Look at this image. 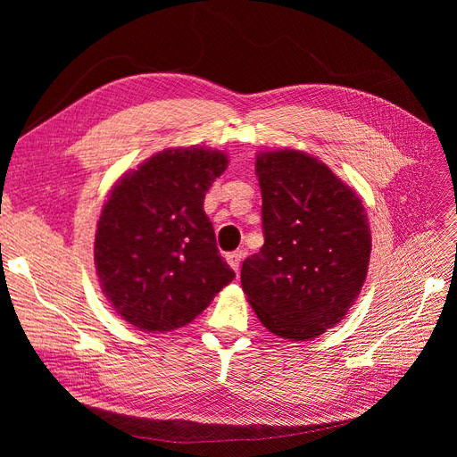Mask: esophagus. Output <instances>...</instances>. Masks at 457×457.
<instances>
[{
  "instance_id": "esophagus-1",
  "label": "esophagus",
  "mask_w": 457,
  "mask_h": 457,
  "mask_svg": "<svg viewBox=\"0 0 457 457\" xmlns=\"http://www.w3.org/2000/svg\"><path fill=\"white\" fill-rule=\"evenodd\" d=\"M225 257H227L228 265L234 269V272L238 274V272H240V261H242L244 253H242V252H230V253H227Z\"/></svg>"
}]
</instances>
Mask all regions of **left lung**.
<instances>
[{"mask_svg": "<svg viewBox=\"0 0 457 457\" xmlns=\"http://www.w3.org/2000/svg\"><path fill=\"white\" fill-rule=\"evenodd\" d=\"M261 250L242 265V287L274 336L307 341L336 326L368 274L371 234L356 192L299 150L259 152Z\"/></svg>", "mask_w": 457, "mask_h": 457, "instance_id": "left-lung-1", "label": "left lung"}]
</instances>
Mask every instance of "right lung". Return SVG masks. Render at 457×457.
I'll list each match as a JSON object with an SVG mask.
<instances>
[{"label": "right lung", "instance_id": "add662e5", "mask_svg": "<svg viewBox=\"0 0 457 457\" xmlns=\"http://www.w3.org/2000/svg\"><path fill=\"white\" fill-rule=\"evenodd\" d=\"M207 148H168L110 190L95 234V267L116 312L143 331L183 328L232 282L205 192L227 170Z\"/></svg>", "mask_w": 457, "mask_h": 457}]
</instances>
